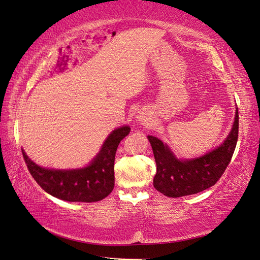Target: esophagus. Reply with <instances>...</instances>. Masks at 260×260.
I'll return each mask as SVG.
<instances>
[{"label": "esophagus", "instance_id": "34e87169", "mask_svg": "<svg viewBox=\"0 0 260 260\" xmlns=\"http://www.w3.org/2000/svg\"><path fill=\"white\" fill-rule=\"evenodd\" d=\"M136 118H137V120L141 121V123H145V121L147 123V119H148L146 114L144 112H140L139 115L136 116Z\"/></svg>", "mask_w": 260, "mask_h": 260}]
</instances>
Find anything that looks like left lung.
Returning <instances> with one entry per match:
<instances>
[{
    "label": "left lung",
    "instance_id": "1",
    "mask_svg": "<svg viewBox=\"0 0 260 260\" xmlns=\"http://www.w3.org/2000/svg\"><path fill=\"white\" fill-rule=\"evenodd\" d=\"M238 132L239 115L237 109L233 129L222 144L204 156L185 161L176 158L162 141L154 136H147L156 162L154 187L164 196L179 198L196 194L214 185L234 155Z\"/></svg>",
    "mask_w": 260,
    "mask_h": 260
}]
</instances>
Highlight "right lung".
I'll use <instances>...</instances> for the list:
<instances>
[{"mask_svg": "<svg viewBox=\"0 0 260 260\" xmlns=\"http://www.w3.org/2000/svg\"><path fill=\"white\" fill-rule=\"evenodd\" d=\"M129 132L128 126L115 129L91 164L79 170L40 168L25 155L24 151L22 154L32 178L49 194L70 202H96L106 198L114 189L116 151Z\"/></svg>", "mask_w": 260, "mask_h": 260, "instance_id": "add662e5", "label": "right lung"}]
</instances>
